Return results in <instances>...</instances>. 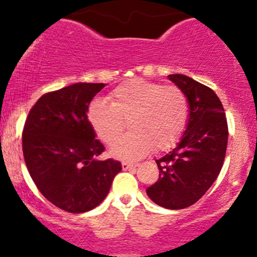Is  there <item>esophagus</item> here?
Listing matches in <instances>:
<instances>
[{"instance_id": "esophagus-1", "label": "esophagus", "mask_w": 257, "mask_h": 257, "mask_svg": "<svg viewBox=\"0 0 257 257\" xmlns=\"http://www.w3.org/2000/svg\"><path fill=\"white\" fill-rule=\"evenodd\" d=\"M137 167H138V164H133V163H126V162L121 163V168H123V170L136 169Z\"/></svg>"}]
</instances>
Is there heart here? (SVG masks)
<instances>
[{
	"instance_id": "1",
	"label": "heart",
	"mask_w": 257,
	"mask_h": 257,
	"mask_svg": "<svg viewBox=\"0 0 257 257\" xmlns=\"http://www.w3.org/2000/svg\"><path fill=\"white\" fill-rule=\"evenodd\" d=\"M109 104L93 100L87 110L89 125L107 145L118 141L125 128L132 131L110 150L120 160H137L152 149L173 147L188 120V99L177 85L133 79L108 95Z\"/></svg>"
}]
</instances>
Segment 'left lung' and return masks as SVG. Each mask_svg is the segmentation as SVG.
Returning <instances> with one entry per match:
<instances>
[{"instance_id":"obj_1","label":"left lung","mask_w":257,"mask_h":257,"mask_svg":"<svg viewBox=\"0 0 257 257\" xmlns=\"http://www.w3.org/2000/svg\"><path fill=\"white\" fill-rule=\"evenodd\" d=\"M168 77L188 98V125L177 147L155 160L159 179L147 194L158 205L179 210L195 204L216 180L229 131L224 108L211 88L184 74Z\"/></svg>"}]
</instances>
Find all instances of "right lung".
<instances>
[{
  "label": "right lung",
  "mask_w": 257,
  "mask_h": 257,
  "mask_svg": "<svg viewBox=\"0 0 257 257\" xmlns=\"http://www.w3.org/2000/svg\"><path fill=\"white\" fill-rule=\"evenodd\" d=\"M105 84L76 83L43 94L28 113L22 150L31 178L57 208L79 214L99 205L121 170L98 160L104 147L87 118L88 105Z\"/></svg>",
  "instance_id": "right-lung-1"
}]
</instances>
